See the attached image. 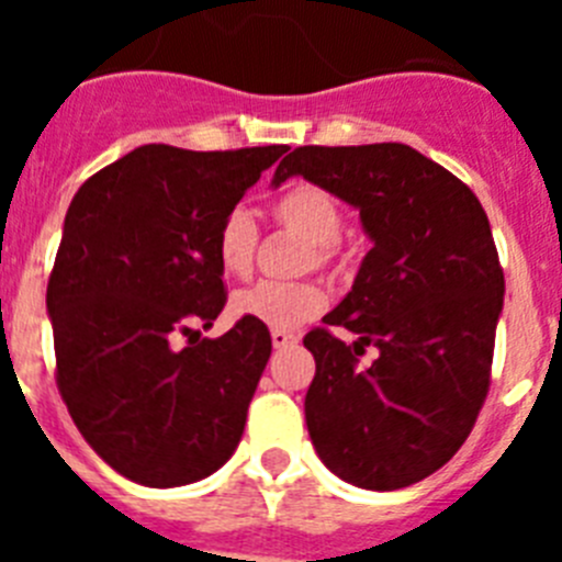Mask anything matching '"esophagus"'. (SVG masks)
<instances>
[{"label": "esophagus", "instance_id": "esophagus-1", "mask_svg": "<svg viewBox=\"0 0 562 562\" xmlns=\"http://www.w3.org/2000/svg\"><path fill=\"white\" fill-rule=\"evenodd\" d=\"M272 346H276V349H286V346H292V342H297V337L292 335V331H278V329H272Z\"/></svg>", "mask_w": 562, "mask_h": 562}]
</instances>
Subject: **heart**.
<instances>
[{"mask_svg": "<svg viewBox=\"0 0 562 562\" xmlns=\"http://www.w3.org/2000/svg\"><path fill=\"white\" fill-rule=\"evenodd\" d=\"M272 216L281 227L306 238L312 252H306V267H321L331 258V247L340 238L342 211L337 200L324 188L310 182H295L286 188L272 205ZM258 247V227L247 207H231L222 216L216 231V261L227 276H245L252 267ZM324 290L310 281L301 284H278V281H258V284L236 290L231 295V315L238 321H250L258 326L286 331L310 321L324 310Z\"/></svg>", "mask_w": 562, "mask_h": 562, "instance_id": "heart-1", "label": "heart"}]
</instances>
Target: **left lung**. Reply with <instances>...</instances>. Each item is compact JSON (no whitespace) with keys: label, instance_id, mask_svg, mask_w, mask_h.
<instances>
[{"label":"left lung","instance_id":"8db88e82","mask_svg":"<svg viewBox=\"0 0 562 562\" xmlns=\"http://www.w3.org/2000/svg\"><path fill=\"white\" fill-rule=\"evenodd\" d=\"M304 177L360 211L371 241L349 295L304 337L315 380L306 428L337 479L400 490L448 464L475 425L504 310V272L475 193L402 143L301 146L272 188ZM381 355L366 370L356 355Z\"/></svg>","mask_w":562,"mask_h":562}]
</instances>
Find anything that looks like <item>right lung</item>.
Masks as SVG:
<instances>
[{
    "label": "right lung",
    "mask_w": 562,
    "mask_h": 562,
    "mask_svg": "<svg viewBox=\"0 0 562 562\" xmlns=\"http://www.w3.org/2000/svg\"><path fill=\"white\" fill-rule=\"evenodd\" d=\"M284 151L151 143L69 202L47 284L58 391L89 448L134 484L207 479L245 434L272 337L250 321L202 337L227 301L213 247L222 216Z\"/></svg>",
    "instance_id": "right-lung-1"
}]
</instances>
